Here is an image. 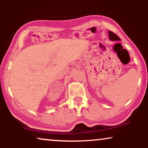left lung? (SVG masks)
Here are the masks:
<instances>
[{
    "mask_svg": "<svg viewBox=\"0 0 148 148\" xmlns=\"http://www.w3.org/2000/svg\"><path fill=\"white\" fill-rule=\"evenodd\" d=\"M108 34H109V39H110L111 41H120L121 40V38H119L116 34L113 33L112 32L108 31ZM116 44H121V43H116Z\"/></svg>",
    "mask_w": 148,
    "mask_h": 148,
    "instance_id": "obj_1",
    "label": "left lung"
}]
</instances>
